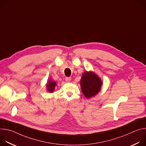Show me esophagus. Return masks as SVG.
<instances>
[{
  "label": "esophagus",
  "mask_w": 146,
  "mask_h": 146,
  "mask_svg": "<svg viewBox=\"0 0 146 146\" xmlns=\"http://www.w3.org/2000/svg\"><path fill=\"white\" fill-rule=\"evenodd\" d=\"M65 80L66 82H70L71 81V78L69 77H65Z\"/></svg>",
  "instance_id": "obj_1"
}]
</instances>
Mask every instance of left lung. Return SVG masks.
Instances as JSON below:
<instances>
[{"mask_svg":"<svg viewBox=\"0 0 146 146\" xmlns=\"http://www.w3.org/2000/svg\"><path fill=\"white\" fill-rule=\"evenodd\" d=\"M102 83L101 80L96 74L86 72L82 74L80 80L81 91L87 98H91L99 92Z\"/></svg>","mask_w":146,"mask_h":146,"instance_id":"left-lung-1","label":"left lung"}]
</instances>
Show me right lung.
Instances as JSON below:
<instances>
[{"mask_svg":"<svg viewBox=\"0 0 146 146\" xmlns=\"http://www.w3.org/2000/svg\"><path fill=\"white\" fill-rule=\"evenodd\" d=\"M55 86H56V82L55 81L49 80L48 84H47V90L49 91V92H52L55 89Z\"/></svg>","mask_w":146,"mask_h":146,"instance_id":"add662e5","label":"right lung"}]
</instances>
